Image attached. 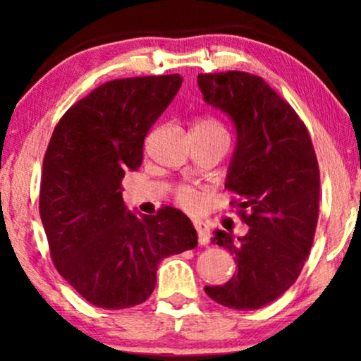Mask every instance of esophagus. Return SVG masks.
I'll return each mask as SVG.
<instances>
[{"mask_svg":"<svg viewBox=\"0 0 361 361\" xmlns=\"http://www.w3.org/2000/svg\"><path fill=\"white\" fill-rule=\"evenodd\" d=\"M194 226L197 230V233H199V243L200 245H209L210 243V228L209 225L204 224L202 220H194Z\"/></svg>","mask_w":361,"mask_h":361,"instance_id":"34e87169","label":"esophagus"}]
</instances>
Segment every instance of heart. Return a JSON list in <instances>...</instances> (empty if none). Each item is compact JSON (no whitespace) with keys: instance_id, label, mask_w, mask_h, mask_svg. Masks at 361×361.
<instances>
[{"instance_id":"obj_1","label":"heart","mask_w":361,"mask_h":361,"mask_svg":"<svg viewBox=\"0 0 361 361\" xmlns=\"http://www.w3.org/2000/svg\"><path fill=\"white\" fill-rule=\"evenodd\" d=\"M212 128H220L219 123L214 120H199L194 125V130H212ZM179 202L185 209L194 210L200 204V195L190 187H182L179 190Z\"/></svg>"}]
</instances>
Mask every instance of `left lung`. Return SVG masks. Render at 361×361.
Returning a JSON list of instances; mask_svg holds the SVG:
<instances>
[{"mask_svg": "<svg viewBox=\"0 0 361 361\" xmlns=\"http://www.w3.org/2000/svg\"><path fill=\"white\" fill-rule=\"evenodd\" d=\"M207 105L233 123L236 145L225 187L240 195L246 235L215 230L214 243L233 255L228 283L205 286L215 302L255 310L295 283L319 219L320 174L307 128L263 78L230 71L200 73Z\"/></svg>", "mask_w": 361, "mask_h": 361, "instance_id": "8db88e82", "label": "left lung"}]
</instances>
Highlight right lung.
I'll use <instances>...</instances> for the list:
<instances>
[{"mask_svg": "<svg viewBox=\"0 0 361 361\" xmlns=\"http://www.w3.org/2000/svg\"><path fill=\"white\" fill-rule=\"evenodd\" d=\"M180 85L179 73L103 83L68 108L49 141L39 212L52 261L97 307L145 302L161 261L199 240L180 210L136 215L121 195V179L141 166L147 131Z\"/></svg>", "mask_w": 361, "mask_h": 361, "instance_id": "1", "label": "right lung"}]
</instances>
